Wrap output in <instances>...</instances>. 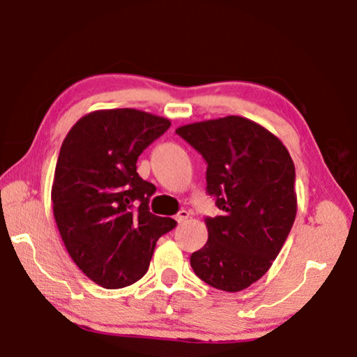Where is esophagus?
<instances>
[{
    "label": "esophagus",
    "mask_w": 357,
    "mask_h": 357,
    "mask_svg": "<svg viewBox=\"0 0 357 357\" xmlns=\"http://www.w3.org/2000/svg\"><path fill=\"white\" fill-rule=\"evenodd\" d=\"M188 218H189L188 210H179V212L176 213V222L178 223H184Z\"/></svg>",
    "instance_id": "34e87169"
}]
</instances>
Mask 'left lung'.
I'll list each match as a JSON object with an SVG mask.
<instances>
[{
	"label": "left lung",
	"mask_w": 357,
	"mask_h": 357,
	"mask_svg": "<svg viewBox=\"0 0 357 357\" xmlns=\"http://www.w3.org/2000/svg\"><path fill=\"white\" fill-rule=\"evenodd\" d=\"M207 162V194L218 217H207L208 241L190 267L213 288L236 291L262 278L296 218V172L281 140L250 119L227 116L176 129Z\"/></svg>",
	"instance_id": "8db88e82"
}]
</instances>
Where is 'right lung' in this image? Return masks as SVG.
<instances>
[{
    "label": "right lung",
    "instance_id": "obj_1",
    "mask_svg": "<svg viewBox=\"0 0 357 357\" xmlns=\"http://www.w3.org/2000/svg\"><path fill=\"white\" fill-rule=\"evenodd\" d=\"M169 126L140 109H98L74 124L59 150L52 188L59 234L77 267L107 289L142 278L158 238L176 227L150 213L157 188L135 165Z\"/></svg>",
    "mask_w": 357,
    "mask_h": 357
}]
</instances>
